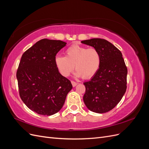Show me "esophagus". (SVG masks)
I'll use <instances>...</instances> for the list:
<instances>
[{"label": "esophagus", "mask_w": 149, "mask_h": 149, "mask_svg": "<svg viewBox=\"0 0 149 149\" xmlns=\"http://www.w3.org/2000/svg\"><path fill=\"white\" fill-rule=\"evenodd\" d=\"M71 84H72V85H73V86L74 87V86H76V85L78 84V83L74 81H71Z\"/></svg>", "instance_id": "34e87169"}]
</instances>
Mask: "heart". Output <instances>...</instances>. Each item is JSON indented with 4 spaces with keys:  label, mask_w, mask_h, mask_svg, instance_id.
<instances>
[{
    "label": "heart",
    "mask_w": 149,
    "mask_h": 149,
    "mask_svg": "<svg viewBox=\"0 0 149 149\" xmlns=\"http://www.w3.org/2000/svg\"><path fill=\"white\" fill-rule=\"evenodd\" d=\"M101 54L96 48H89L74 44L65 51V56H57L55 64L60 73L68 76L74 69L76 75L83 78H91L100 67Z\"/></svg>",
    "instance_id": "obj_1"
}]
</instances>
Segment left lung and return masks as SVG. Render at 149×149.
Masks as SVG:
<instances>
[{
    "label": "left lung",
    "instance_id": "8db88e82",
    "mask_svg": "<svg viewBox=\"0 0 149 149\" xmlns=\"http://www.w3.org/2000/svg\"><path fill=\"white\" fill-rule=\"evenodd\" d=\"M81 43L96 48L101 56L98 71L91 80L83 83L84 102L90 111L105 113L118 104L126 91L127 66L120 51L107 40L92 38Z\"/></svg>",
    "mask_w": 149,
    "mask_h": 149
}]
</instances>
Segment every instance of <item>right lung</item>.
Instances as JSON below:
<instances>
[{"label":"right lung","instance_id":"obj_1","mask_svg":"<svg viewBox=\"0 0 149 149\" xmlns=\"http://www.w3.org/2000/svg\"><path fill=\"white\" fill-rule=\"evenodd\" d=\"M66 43L40 40L22 56L17 71L19 95L25 104L36 113L51 116L63 106L73 88L55 64V56Z\"/></svg>","mask_w":149,"mask_h":149}]
</instances>
